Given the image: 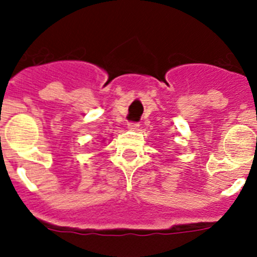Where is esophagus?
Masks as SVG:
<instances>
[{"label": "esophagus", "mask_w": 257, "mask_h": 257, "mask_svg": "<svg viewBox=\"0 0 257 257\" xmlns=\"http://www.w3.org/2000/svg\"><path fill=\"white\" fill-rule=\"evenodd\" d=\"M127 127H128V130L131 131H138L139 130V123H136V122H128Z\"/></svg>", "instance_id": "obj_1"}]
</instances>
